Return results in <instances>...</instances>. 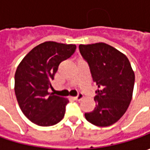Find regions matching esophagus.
<instances>
[{
  "mask_svg": "<svg viewBox=\"0 0 150 150\" xmlns=\"http://www.w3.org/2000/svg\"><path fill=\"white\" fill-rule=\"evenodd\" d=\"M73 98H74V100L79 101V100H81V99H83V95L82 93H78V95L76 96V97H74Z\"/></svg>",
  "mask_w": 150,
  "mask_h": 150,
  "instance_id": "obj_1",
  "label": "esophagus"
}]
</instances>
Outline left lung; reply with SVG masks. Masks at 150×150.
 Returning a JSON list of instances; mask_svg holds the SVG:
<instances>
[{"mask_svg": "<svg viewBox=\"0 0 150 150\" xmlns=\"http://www.w3.org/2000/svg\"><path fill=\"white\" fill-rule=\"evenodd\" d=\"M79 51L88 63L93 80L98 86L93 111L86 119L96 126L115 124L129 106L134 86V72L128 57L103 42L79 45Z\"/></svg>", "mask_w": 150, "mask_h": 150, "instance_id": "obj_1", "label": "left lung"}]
</instances>
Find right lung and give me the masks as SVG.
I'll return each instance as SVG.
<instances>
[{
	"label": "right lung",
	"instance_id": "1",
	"mask_svg": "<svg viewBox=\"0 0 150 150\" xmlns=\"http://www.w3.org/2000/svg\"><path fill=\"white\" fill-rule=\"evenodd\" d=\"M76 45L45 42L32 49L15 73V93L22 112L39 126H52L64 117L67 98L54 95L52 81L62 61L72 56Z\"/></svg>",
	"mask_w": 150,
	"mask_h": 150
}]
</instances>
